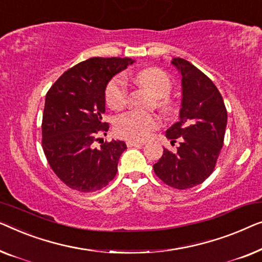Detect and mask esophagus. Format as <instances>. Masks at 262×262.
<instances>
[{"label": "esophagus", "mask_w": 262, "mask_h": 262, "mask_svg": "<svg viewBox=\"0 0 262 262\" xmlns=\"http://www.w3.org/2000/svg\"><path fill=\"white\" fill-rule=\"evenodd\" d=\"M128 147H141L145 145V142H140V141H133V140H128L126 142Z\"/></svg>", "instance_id": "34e87169"}]
</instances>
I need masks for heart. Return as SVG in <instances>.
Wrapping results in <instances>:
<instances>
[{"mask_svg": "<svg viewBox=\"0 0 262 262\" xmlns=\"http://www.w3.org/2000/svg\"><path fill=\"white\" fill-rule=\"evenodd\" d=\"M135 80L143 89L148 91L154 98H160L159 104L165 110L169 109V103L166 98L171 90V79L159 69H147L135 76ZM127 84L122 77H115L106 88L105 98L110 108L120 109L126 103ZM159 127L157 116L138 112H128L117 117L115 122V132L121 138L134 141H143L148 139L153 130Z\"/></svg>", "mask_w": 262, "mask_h": 262, "instance_id": "b5f03b06", "label": "heart"}]
</instances>
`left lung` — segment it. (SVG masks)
<instances>
[{
	"instance_id": "obj_1",
	"label": "left lung",
	"mask_w": 262,
	"mask_h": 262,
	"mask_svg": "<svg viewBox=\"0 0 262 262\" xmlns=\"http://www.w3.org/2000/svg\"><path fill=\"white\" fill-rule=\"evenodd\" d=\"M171 64L182 77L179 119L166 130L171 143L179 139L176 152L164 148L153 165L156 174L174 189L185 190L202 184L211 174L223 147L227 110L215 84L185 59Z\"/></svg>"
}]
</instances>
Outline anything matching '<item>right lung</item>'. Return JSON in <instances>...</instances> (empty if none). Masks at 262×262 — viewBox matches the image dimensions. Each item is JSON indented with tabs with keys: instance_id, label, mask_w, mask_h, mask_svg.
Returning <instances> with one entry per match:
<instances>
[{
	"instance_id": "1",
	"label": "right lung",
	"mask_w": 262,
	"mask_h": 262,
	"mask_svg": "<svg viewBox=\"0 0 262 262\" xmlns=\"http://www.w3.org/2000/svg\"><path fill=\"white\" fill-rule=\"evenodd\" d=\"M133 62L130 58H90L62 73L46 95L42 149L58 178L73 190H101L116 174L126 143L112 140L95 148L94 141L109 129L102 121L106 86Z\"/></svg>"
}]
</instances>
